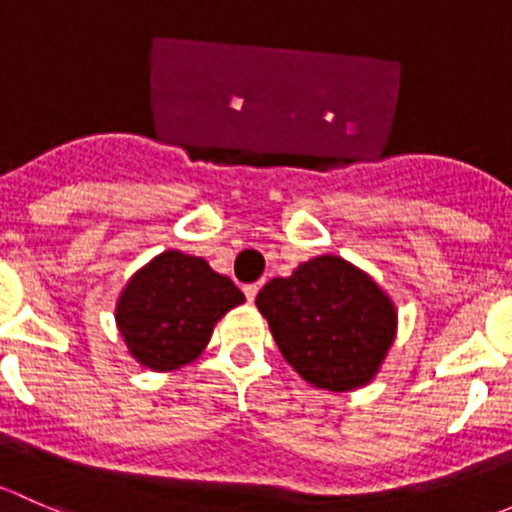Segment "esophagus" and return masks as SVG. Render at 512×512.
I'll return each instance as SVG.
<instances>
[{
	"mask_svg": "<svg viewBox=\"0 0 512 512\" xmlns=\"http://www.w3.org/2000/svg\"><path fill=\"white\" fill-rule=\"evenodd\" d=\"M261 286H263L261 281L251 283V286H244V293H246V298H249V303H254V298L258 295V291H261Z\"/></svg>",
	"mask_w": 512,
	"mask_h": 512,
	"instance_id": "esophagus-1",
	"label": "esophagus"
}]
</instances>
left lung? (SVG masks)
<instances>
[{"label":"left lung","instance_id":"obj_1","mask_svg":"<svg viewBox=\"0 0 512 512\" xmlns=\"http://www.w3.org/2000/svg\"><path fill=\"white\" fill-rule=\"evenodd\" d=\"M278 350L308 384L330 392L365 387L382 367L397 308L389 295L340 256L300 263L256 295Z\"/></svg>","mask_w":512,"mask_h":512}]
</instances>
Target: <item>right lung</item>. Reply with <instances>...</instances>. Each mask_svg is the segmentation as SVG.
I'll return each instance as SVG.
<instances>
[{
  "instance_id": "add662e5",
  "label": "right lung",
  "mask_w": 512,
  "mask_h": 512,
  "mask_svg": "<svg viewBox=\"0 0 512 512\" xmlns=\"http://www.w3.org/2000/svg\"><path fill=\"white\" fill-rule=\"evenodd\" d=\"M244 300L204 258L162 251L123 288L115 323L142 367L170 372L197 360L217 320Z\"/></svg>"
}]
</instances>
